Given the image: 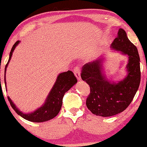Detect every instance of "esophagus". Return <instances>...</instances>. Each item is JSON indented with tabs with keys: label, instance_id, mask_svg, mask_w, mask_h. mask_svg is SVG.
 <instances>
[{
	"label": "esophagus",
	"instance_id": "34e87169",
	"mask_svg": "<svg viewBox=\"0 0 147 147\" xmlns=\"http://www.w3.org/2000/svg\"><path fill=\"white\" fill-rule=\"evenodd\" d=\"M74 74H75V75L76 76V78H78V80H81V76H80V69L79 67H75V68H74Z\"/></svg>",
	"mask_w": 147,
	"mask_h": 147
}]
</instances>
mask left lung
Instances as JSON below:
<instances>
[{
    "label": "left lung",
    "mask_w": 147,
    "mask_h": 147,
    "mask_svg": "<svg viewBox=\"0 0 147 147\" xmlns=\"http://www.w3.org/2000/svg\"><path fill=\"white\" fill-rule=\"evenodd\" d=\"M111 48L128 57L126 66L127 75L118 82L106 78L104 71L105 57L86 63L82 67L81 78L90 87L86 105L97 116L111 117L123 112L130 105L141 80L140 58L137 47L128 39L125 31L120 28Z\"/></svg>",
    "instance_id": "1"
}]
</instances>
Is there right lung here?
I'll list each match as a JSON object with an SVG mask.
<instances>
[{
	"label": "right lung",
	"instance_id": "right-lung-1",
	"mask_svg": "<svg viewBox=\"0 0 147 147\" xmlns=\"http://www.w3.org/2000/svg\"><path fill=\"white\" fill-rule=\"evenodd\" d=\"M19 43H20V41L18 40L13 45L11 49V51L10 53L9 60H8V63L5 65V85H6L5 71H6L7 67H8V63H9L12 55H13V51H14L16 46L18 45ZM77 82H78L77 78H75L72 71L68 70L67 72H64L59 74L53 88L51 89L47 98H46L45 103L40 107L37 109L36 110L32 112H30V113H23V112L19 110L18 108H17V107L15 105V104L13 103L9 97H8V99L9 100L12 108L16 111L18 115L24 118L25 119L28 120L30 121H32V122H43V121H48V120L53 119V118L57 116L62 107L63 98L64 97L65 93L67 92L72 86L75 85Z\"/></svg>",
	"mask_w": 147,
	"mask_h": 147
}]
</instances>
